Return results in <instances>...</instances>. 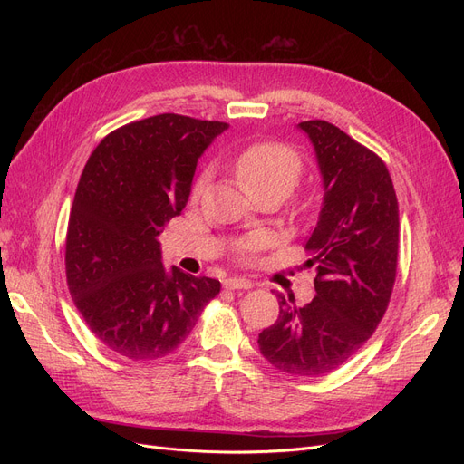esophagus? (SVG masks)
<instances>
[{
  "mask_svg": "<svg viewBox=\"0 0 464 464\" xmlns=\"http://www.w3.org/2000/svg\"><path fill=\"white\" fill-rule=\"evenodd\" d=\"M224 287L226 289H250L252 287V282L250 280H245V278H227L224 282Z\"/></svg>",
  "mask_w": 464,
  "mask_h": 464,
  "instance_id": "34e87169",
  "label": "esophagus"
}]
</instances>
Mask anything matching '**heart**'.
Here are the masks:
<instances>
[{
  "label": "heart",
  "mask_w": 464,
  "mask_h": 464,
  "mask_svg": "<svg viewBox=\"0 0 464 464\" xmlns=\"http://www.w3.org/2000/svg\"><path fill=\"white\" fill-rule=\"evenodd\" d=\"M233 170L252 198L254 195L269 193L285 199L301 180L303 160L294 149H289L285 144L256 142L233 160ZM207 184L208 173H203L191 188L193 198H199ZM261 242L263 240L257 237L248 240L245 245V252L259 248Z\"/></svg>",
  "instance_id": "obj_1"
}]
</instances>
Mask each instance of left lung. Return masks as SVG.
<instances>
[{
  "label": "left lung",
  "mask_w": 464,
  "mask_h": 464,
  "mask_svg": "<svg viewBox=\"0 0 464 464\" xmlns=\"http://www.w3.org/2000/svg\"><path fill=\"white\" fill-rule=\"evenodd\" d=\"M318 160L324 203L304 242L315 297L280 299L259 333L261 355L291 376L315 378L344 364L382 322L397 276L399 203L385 163L325 120L297 124Z\"/></svg>",
  "instance_id": "left-lung-1"
}]
</instances>
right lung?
I'll return each instance as SVG.
<instances>
[{"instance_id":"1","label":"right lung","mask_w":464,"mask_h":464,"mask_svg":"<svg viewBox=\"0 0 464 464\" xmlns=\"http://www.w3.org/2000/svg\"><path fill=\"white\" fill-rule=\"evenodd\" d=\"M229 126L158 114L118 128L92 152L72 201L65 275L90 331L133 361L177 350L219 282L167 271L158 237L189 199L199 158Z\"/></svg>"}]
</instances>
